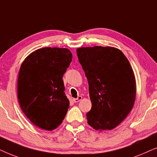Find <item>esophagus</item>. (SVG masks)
<instances>
[{"mask_svg":"<svg viewBox=\"0 0 157 157\" xmlns=\"http://www.w3.org/2000/svg\"><path fill=\"white\" fill-rule=\"evenodd\" d=\"M81 99H82V96H78V98H74V99H73V101H74V102L77 103V102H78L79 101H81Z\"/></svg>","mask_w":157,"mask_h":157,"instance_id":"1","label":"esophagus"}]
</instances>
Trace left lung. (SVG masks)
Returning a JSON list of instances; mask_svg holds the SVG:
<instances>
[{
  "label": "left lung",
  "mask_w": 157,
  "mask_h": 157,
  "mask_svg": "<svg viewBox=\"0 0 157 157\" xmlns=\"http://www.w3.org/2000/svg\"><path fill=\"white\" fill-rule=\"evenodd\" d=\"M89 82L91 109L88 124L96 130H111L132 111L136 80L129 61L114 47H82L76 50Z\"/></svg>",
  "instance_id": "left-lung-1"
}]
</instances>
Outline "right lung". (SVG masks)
<instances>
[{"label":"right lung","instance_id":"right-lung-1","mask_svg":"<svg viewBox=\"0 0 157 157\" xmlns=\"http://www.w3.org/2000/svg\"><path fill=\"white\" fill-rule=\"evenodd\" d=\"M72 61L68 48H42L21 64L18 98L23 112L34 125L52 131L62 123L69 107L63 76Z\"/></svg>","mask_w":157,"mask_h":157}]
</instances>
